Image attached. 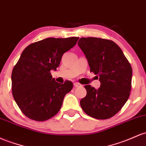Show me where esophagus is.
<instances>
[{
    "label": "esophagus",
    "mask_w": 146,
    "mask_h": 146,
    "mask_svg": "<svg viewBox=\"0 0 146 146\" xmlns=\"http://www.w3.org/2000/svg\"><path fill=\"white\" fill-rule=\"evenodd\" d=\"M74 86L76 88H77V87H80V86H82V84H80V83H78V82H75L74 83Z\"/></svg>",
    "instance_id": "34e87169"
}]
</instances>
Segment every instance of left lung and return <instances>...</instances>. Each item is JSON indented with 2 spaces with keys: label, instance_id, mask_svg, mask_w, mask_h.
Returning a JSON list of instances; mask_svg holds the SVG:
<instances>
[{
  "label": "left lung",
  "instance_id": "left-lung-1",
  "mask_svg": "<svg viewBox=\"0 0 146 146\" xmlns=\"http://www.w3.org/2000/svg\"><path fill=\"white\" fill-rule=\"evenodd\" d=\"M89 62L90 71L100 82L98 89L85 85L82 109L96 119H108L127 102L132 86V68L122 50L111 40L82 37L78 42Z\"/></svg>",
  "mask_w": 146,
  "mask_h": 146
}]
</instances>
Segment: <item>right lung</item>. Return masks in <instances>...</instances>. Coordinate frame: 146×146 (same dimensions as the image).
Returning a JSON list of instances; mask_svg holds the SVG:
<instances>
[{
    "label": "right lung",
    "mask_w": 146,
    "mask_h": 146,
    "mask_svg": "<svg viewBox=\"0 0 146 146\" xmlns=\"http://www.w3.org/2000/svg\"><path fill=\"white\" fill-rule=\"evenodd\" d=\"M78 37L47 38L27 46L12 73L14 100L27 117L44 121L55 116L64 98L73 89L69 80L55 82L50 73L60 66L63 54L76 44Z\"/></svg>",
    "instance_id": "1"
}]
</instances>
